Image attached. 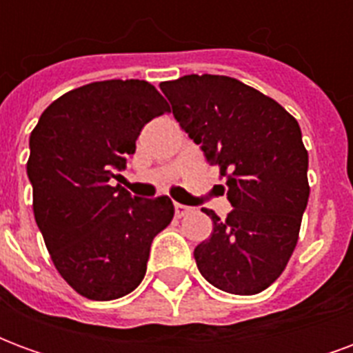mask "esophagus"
Segmentation results:
<instances>
[{
  "instance_id": "obj_1",
  "label": "esophagus",
  "mask_w": 353,
  "mask_h": 353,
  "mask_svg": "<svg viewBox=\"0 0 353 353\" xmlns=\"http://www.w3.org/2000/svg\"><path fill=\"white\" fill-rule=\"evenodd\" d=\"M174 208H176V217H183V215H187L189 214V210H191V208L189 206H185V204H174Z\"/></svg>"
}]
</instances>
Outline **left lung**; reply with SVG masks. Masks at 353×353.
I'll return each mask as SVG.
<instances>
[{"mask_svg": "<svg viewBox=\"0 0 353 353\" xmlns=\"http://www.w3.org/2000/svg\"><path fill=\"white\" fill-rule=\"evenodd\" d=\"M172 113L225 179L232 212L194 248L200 274L232 295H255L280 278L308 204V151L295 117L272 98L225 75L161 83Z\"/></svg>", "mask_w": 353, "mask_h": 353, "instance_id": "1", "label": "left lung"}]
</instances>
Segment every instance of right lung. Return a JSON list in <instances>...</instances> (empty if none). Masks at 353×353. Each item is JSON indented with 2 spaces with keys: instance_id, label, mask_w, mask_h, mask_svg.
Wrapping results in <instances>:
<instances>
[{
  "instance_id": "add662e5",
  "label": "right lung",
  "mask_w": 353,
  "mask_h": 353,
  "mask_svg": "<svg viewBox=\"0 0 353 353\" xmlns=\"http://www.w3.org/2000/svg\"><path fill=\"white\" fill-rule=\"evenodd\" d=\"M168 111L147 81H98L52 101L32 130L35 223L60 276L90 301L138 288L153 238L174 217L168 196L141 200L109 185L136 153L141 128Z\"/></svg>"
}]
</instances>
